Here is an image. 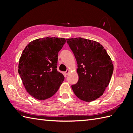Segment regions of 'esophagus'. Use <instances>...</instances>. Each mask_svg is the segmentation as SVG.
<instances>
[{
	"label": "esophagus",
	"mask_w": 133,
	"mask_h": 133,
	"mask_svg": "<svg viewBox=\"0 0 133 133\" xmlns=\"http://www.w3.org/2000/svg\"><path fill=\"white\" fill-rule=\"evenodd\" d=\"M69 72H70V70H67V71H65V74H66V75H68Z\"/></svg>",
	"instance_id": "esophagus-1"
}]
</instances>
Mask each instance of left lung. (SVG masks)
Returning a JSON list of instances; mask_svg holds the SVG:
<instances>
[{
	"label": "left lung",
	"mask_w": 133,
	"mask_h": 133,
	"mask_svg": "<svg viewBox=\"0 0 133 133\" xmlns=\"http://www.w3.org/2000/svg\"><path fill=\"white\" fill-rule=\"evenodd\" d=\"M66 41L78 64L79 79L71 86L73 91L83 101L97 99L103 95L113 73L111 58L98 42L82 38Z\"/></svg>",
	"instance_id": "8db88e82"
}]
</instances>
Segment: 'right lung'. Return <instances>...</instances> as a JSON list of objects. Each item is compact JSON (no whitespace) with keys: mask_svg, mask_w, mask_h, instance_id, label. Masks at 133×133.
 <instances>
[{"mask_svg":"<svg viewBox=\"0 0 133 133\" xmlns=\"http://www.w3.org/2000/svg\"><path fill=\"white\" fill-rule=\"evenodd\" d=\"M64 38L47 37L31 42L19 59L18 72L29 94L39 100L51 97L64 79L57 70L58 52Z\"/></svg>","mask_w":133,"mask_h":133,"instance_id":"obj_1","label":"right lung"}]
</instances>
